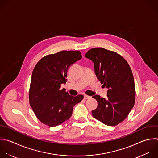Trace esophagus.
Here are the masks:
<instances>
[{
    "label": "esophagus",
    "mask_w": 158,
    "mask_h": 158,
    "mask_svg": "<svg viewBox=\"0 0 158 158\" xmlns=\"http://www.w3.org/2000/svg\"><path fill=\"white\" fill-rule=\"evenodd\" d=\"M91 98L90 96H87V95H85V96H84V99H89V98Z\"/></svg>",
    "instance_id": "obj_1"
}]
</instances>
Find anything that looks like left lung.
<instances>
[{
	"label": "left lung",
	"instance_id": "obj_1",
	"mask_svg": "<svg viewBox=\"0 0 158 158\" xmlns=\"http://www.w3.org/2000/svg\"><path fill=\"white\" fill-rule=\"evenodd\" d=\"M85 57L94 63L98 79L108 89L107 98L94 95L98 107L92 115L109 126L124 120L135 102V87L131 70L127 62L118 53L102 48H93Z\"/></svg>",
	"mask_w": 158,
	"mask_h": 158
}]
</instances>
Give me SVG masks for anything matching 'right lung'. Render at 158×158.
I'll return each mask as SVG.
<instances>
[{
  "label": "right lung",
  "mask_w": 158,
  "mask_h": 158,
  "mask_svg": "<svg viewBox=\"0 0 158 158\" xmlns=\"http://www.w3.org/2000/svg\"><path fill=\"white\" fill-rule=\"evenodd\" d=\"M82 57L78 51H62L43 57L33 69L29 91L30 104L44 124L56 127L70 118L73 107L83 96L69 95L60 89L67 82L70 66Z\"/></svg>",
  "instance_id": "right-lung-1"
}]
</instances>
